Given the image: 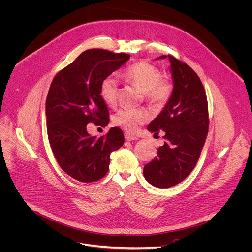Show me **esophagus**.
Segmentation results:
<instances>
[{
  "label": "esophagus",
  "instance_id": "esophagus-1",
  "mask_svg": "<svg viewBox=\"0 0 252 252\" xmlns=\"http://www.w3.org/2000/svg\"><path fill=\"white\" fill-rule=\"evenodd\" d=\"M125 138H126V140H127V141H133V140H136V139H137L136 136L130 134L129 132H126V133H125Z\"/></svg>",
  "mask_w": 252,
  "mask_h": 252
}]
</instances>
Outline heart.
<instances>
[{
	"label": "heart",
	"instance_id": "heart-1",
	"mask_svg": "<svg viewBox=\"0 0 252 252\" xmlns=\"http://www.w3.org/2000/svg\"><path fill=\"white\" fill-rule=\"evenodd\" d=\"M122 75L125 79L137 85L144 92L146 100L153 105L164 106L172 96V82L161 75V71L156 65L148 62L140 61L126 66ZM100 95L108 106L116 105L118 81L113 75H108L102 80ZM149 119L150 113L145 109L125 107L114 115L113 123L129 132H135Z\"/></svg>",
	"mask_w": 252,
	"mask_h": 252
}]
</instances>
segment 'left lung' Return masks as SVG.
Returning <instances> with one entry per match:
<instances>
[{
	"label": "left lung",
	"instance_id": "1",
	"mask_svg": "<svg viewBox=\"0 0 252 252\" xmlns=\"http://www.w3.org/2000/svg\"><path fill=\"white\" fill-rule=\"evenodd\" d=\"M169 60L173 93L164 110L147 127L154 134L163 130L165 141L157 149V156L143 169L146 181L159 189L174 187L192 172L209 128L208 102L199 76L174 56L169 55Z\"/></svg>",
	"mask_w": 252,
	"mask_h": 252
}]
</instances>
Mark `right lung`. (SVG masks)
<instances>
[{
    "instance_id": "add662e5",
    "label": "right lung",
    "mask_w": 252,
    "mask_h": 252,
    "mask_svg": "<svg viewBox=\"0 0 252 252\" xmlns=\"http://www.w3.org/2000/svg\"><path fill=\"white\" fill-rule=\"evenodd\" d=\"M129 58L104 49L86 50L61 69L50 85L46 99L50 146L62 170L78 182L92 183L105 177L111 153L125 142L119 127L97 138L88 134L86 126L108 125L109 111L100 85Z\"/></svg>"
}]
</instances>
